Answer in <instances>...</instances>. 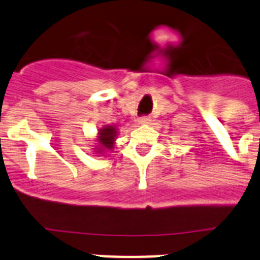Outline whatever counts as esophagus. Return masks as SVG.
Wrapping results in <instances>:
<instances>
[{
	"label": "esophagus",
	"mask_w": 260,
	"mask_h": 260,
	"mask_svg": "<svg viewBox=\"0 0 260 260\" xmlns=\"http://www.w3.org/2000/svg\"><path fill=\"white\" fill-rule=\"evenodd\" d=\"M151 119L148 118V117H141V118L138 119V123H139V125H148Z\"/></svg>",
	"instance_id": "obj_1"
}]
</instances>
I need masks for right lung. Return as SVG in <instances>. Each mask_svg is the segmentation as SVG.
<instances>
[{"label":"right lung","instance_id":"add662e5","mask_svg":"<svg viewBox=\"0 0 260 260\" xmlns=\"http://www.w3.org/2000/svg\"><path fill=\"white\" fill-rule=\"evenodd\" d=\"M117 135H118V128L114 125H104L98 128V137H96V143L93 144V153H98L100 156H105L107 153L112 152L116 143Z\"/></svg>","mask_w":260,"mask_h":260}]
</instances>
